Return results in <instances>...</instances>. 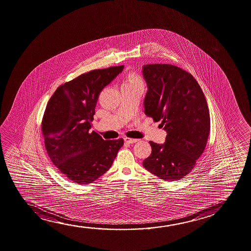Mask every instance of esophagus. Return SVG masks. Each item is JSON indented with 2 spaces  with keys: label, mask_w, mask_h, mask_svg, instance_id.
<instances>
[{
  "label": "esophagus",
  "mask_w": 251,
  "mask_h": 251,
  "mask_svg": "<svg viewBox=\"0 0 251 251\" xmlns=\"http://www.w3.org/2000/svg\"><path fill=\"white\" fill-rule=\"evenodd\" d=\"M124 139H125V142L127 144H134L136 142L138 141V139H135V138H125Z\"/></svg>",
  "instance_id": "1"
}]
</instances>
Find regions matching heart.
Listing matches in <instances>:
<instances>
[{"mask_svg": "<svg viewBox=\"0 0 251 251\" xmlns=\"http://www.w3.org/2000/svg\"><path fill=\"white\" fill-rule=\"evenodd\" d=\"M143 83L141 78L138 75L135 73H131L129 74L127 77L126 78V80L124 81L123 85H128V86H131V85L141 84Z\"/></svg>", "mask_w": 251, "mask_h": 251, "instance_id": "obj_1", "label": "heart"}]
</instances>
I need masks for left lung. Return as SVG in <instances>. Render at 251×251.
Masks as SVG:
<instances>
[{
    "mask_svg": "<svg viewBox=\"0 0 251 251\" xmlns=\"http://www.w3.org/2000/svg\"><path fill=\"white\" fill-rule=\"evenodd\" d=\"M147 84L145 113L166 131L163 144L151 141L152 152L144 160L149 172L165 180H180L190 173L201 155L210 131L205 96L192 75L167 64L142 68Z\"/></svg>",
    "mask_w": 251,
    "mask_h": 251,
    "instance_id": "left-lung-1",
    "label": "left lung"
}]
</instances>
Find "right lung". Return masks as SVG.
<instances>
[{
    "label": "right lung",
    "instance_id": "1",
    "mask_svg": "<svg viewBox=\"0 0 251 251\" xmlns=\"http://www.w3.org/2000/svg\"><path fill=\"white\" fill-rule=\"evenodd\" d=\"M124 65L89 71L57 88L46 106L42 131L53 164L75 183L87 185L109 170L123 138L104 140L89 131L100 93Z\"/></svg>",
    "mask_w": 251,
    "mask_h": 251
}]
</instances>
